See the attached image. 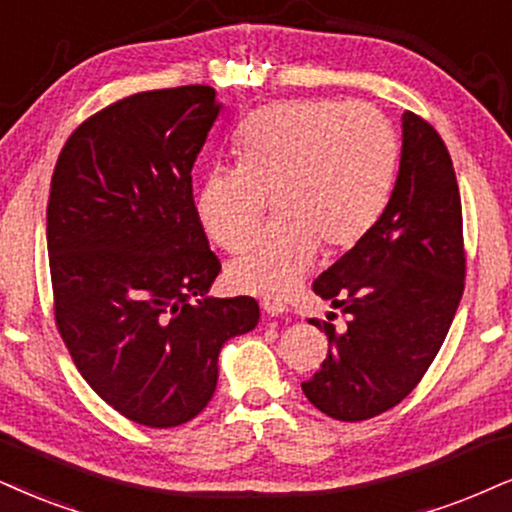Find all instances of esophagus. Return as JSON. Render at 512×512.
I'll use <instances>...</instances> for the list:
<instances>
[{
	"label": "esophagus",
	"mask_w": 512,
	"mask_h": 512,
	"mask_svg": "<svg viewBox=\"0 0 512 512\" xmlns=\"http://www.w3.org/2000/svg\"><path fill=\"white\" fill-rule=\"evenodd\" d=\"M261 306H263V311H266L268 315H282L287 311V306L282 304L280 299H270V296H266V299L261 301Z\"/></svg>",
	"instance_id": "obj_1"
}]
</instances>
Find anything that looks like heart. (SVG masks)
I'll return each instance as SVG.
<instances>
[{
    "mask_svg": "<svg viewBox=\"0 0 512 512\" xmlns=\"http://www.w3.org/2000/svg\"><path fill=\"white\" fill-rule=\"evenodd\" d=\"M239 166L201 180L197 213L213 242L237 251L261 225L268 199L277 223L227 268L232 287L280 296L315 254H342L375 227L396 178V137L368 104L296 99L256 111L235 140Z\"/></svg>",
    "mask_w": 512,
    "mask_h": 512,
    "instance_id": "heart-1",
    "label": "heart"
}]
</instances>
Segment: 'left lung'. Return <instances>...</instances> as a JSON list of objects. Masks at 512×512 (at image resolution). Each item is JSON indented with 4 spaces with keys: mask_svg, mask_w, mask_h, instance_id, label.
<instances>
[{
    "mask_svg": "<svg viewBox=\"0 0 512 512\" xmlns=\"http://www.w3.org/2000/svg\"><path fill=\"white\" fill-rule=\"evenodd\" d=\"M401 123L399 175L382 218L313 282L346 323L311 320L330 351L301 389L342 422L375 418L418 387L465 289L463 208L449 149L418 113L406 111Z\"/></svg>",
    "mask_w": 512,
    "mask_h": 512,
    "instance_id": "left-lung-1",
    "label": "left lung"
}]
</instances>
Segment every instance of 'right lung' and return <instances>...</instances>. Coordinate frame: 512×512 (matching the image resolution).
<instances>
[{
    "mask_svg": "<svg viewBox=\"0 0 512 512\" xmlns=\"http://www.w3.org/2000/svg\"><path fill=\"white\" fill-rule=\"evenodd\" d=\"M216 90L137 92L63 144L47 206L54 320L75 368L144 427L197 418L227 339L254 330L251 296H206L220 273L192 197Z\"/></svg>",
    "mask_w": 512,
    "mask_h": 512,
    "instance_id": "1",
    "label": "right lung"
}]
</instances>
